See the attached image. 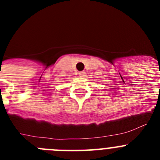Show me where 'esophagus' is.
Segmentation results:
<instances>
[{"label": "esophagus", "mask_w": 160, "mask_h": 160, "mask_svg": "<svg viewBox=\"0 0 160 160\" xmlns=\"http://www.w3.org/2000/svg\"><path fill=\"white\" fill-rule=\"evenodd\" d=\"M85 74H86V73H85L84 71H81V72H79V73H78L79 77H84Z\"/></svg>", "instance_id": "esophagus-1"}]
</instances>
